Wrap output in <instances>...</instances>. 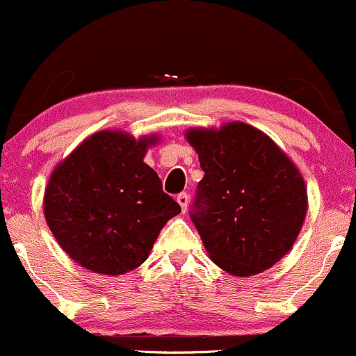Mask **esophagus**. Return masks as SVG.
I'll return each instance as SVG.
<instances>
[{"instance_id": "esophagus-1", "label": "esophagus", "mask_w": 356, "mask_h": 356, "mask_svg": "<svg viewBox=\"0 0 356 356\" xmlns=\"http://www.w3.org/2000/svg\"><path fill=\"white\" fill-rule=\"evenodd\" d=\"M177 202L179 204V207H181V212H186V209H188V204H190V197L186 193H179L177 197Z\"/></svg>"}]
</instances>
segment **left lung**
<instances>
[{
  "label": "left lung",
  "mask_w": 356,
  "mask_h": 356,
  "mask_svg": "<svg viewBox=\"0 0 356 356\" xmlns=\"http://www.w3.org/2000/svg\"><path fill=\"white\" fill-rule=\"evenodd\" d=\"M186 139L205 173L190 217L210 259L234 277L268 270L293 246L307 212L297 166L244 122L190 129Z\"/></svg>",
  "instance_id": "1"
}]
</instances>
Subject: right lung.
<instances>
[{
    "label": "right lung",
    "mask_w": 356,
    "mask_h": 356,
    "mask_svg": "<svg viewBox=\"0 0 356 356\" xmlns=\"http://www.w3.org/2000/svg\"><path fill=\"white\" fill-rule=\"evenodd\" d=\"M158 136L88 137L56 166L44 216L59 246L86 270L122 275L143 265L164 224L181 212L144 163Z\"/></svg>",
    "instance_id": "1"
}]
</instances>
